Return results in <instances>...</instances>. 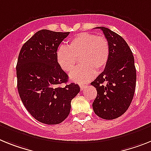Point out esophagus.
I'll list each match as a JSON object with an SVG mask.
<instances>
[{
    "instance_id": "34e87169",
    "label": "esophagus",
    "mask_w": 151,
    "mask_h": 151,
    "mask_svg": "<svg viewBox=\"0 0 151 151\" xmlns=\"http://www.w3.org/2000/svg\"><path fill=\"white\" fill-rule=\"evenodd\" d=\"M86 87H87V85H86V84H80V87H81V90L82 91H84V89H85Z\"/></svg>"
}]
</instances>
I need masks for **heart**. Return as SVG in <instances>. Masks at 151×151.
Listing matches in <instances>:
<instances>
[{
  "label": "heart",
  "mask_w": 151,
  "mask_h": 151,
  "mask_svg": "<svg viewBox=\"0 0 151 151\" xmlns=\"http://www.w3.org/2000/svg\"><path fill=\"white\" fill-rule=\"evenodd\" d=\"M110 56L108 41L104 37L91 33H80L69 41L67 47L60 46L57 51V60L60 68L70 73L78 59L81 65L70 74V79L78 83L90 81L107 65Z\"/></svg>",
  "instance_id": "b5f03b06"
}]
</instances>
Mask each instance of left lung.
<instances>
[{"instance_id": "obj_1", "label": "left lung", "mask_w": 151, "mask_h": 151, "mask_svg": "<svg viewBox=\"0 0 151 151\" xmlns=\"http://www.w3.org/2000/svg\"><path fill=\"white\" fill-rule=\"evenodd\" d=\"M101 29L108 41L110 56L104 71L91 85L97 91L93 109L105 120L116 119L130 107L136 87V68L133 53L122 37L104 27Z\"/></svg>"}]
</instances>
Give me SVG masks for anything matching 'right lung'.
Instances as JSON below:
<instances>
[{"label":"right lung","mask_w":151,"mask_h":151,"mask_svg":"<svg viewBox=\"0 0 151 151\" xmlns=\"http://www.w3.org/2000/svg\"><path fill=\"white\" fill-rule=\"evenodd\" d=\"M70 32L41 30L21 47L17 60V90L21 101L37 121L58 124L70 111L80 87L68 83V76L57 60V50ZM62 83L65 87H59Z\"/></svg>","instance_id":"1"}]
</instances>
